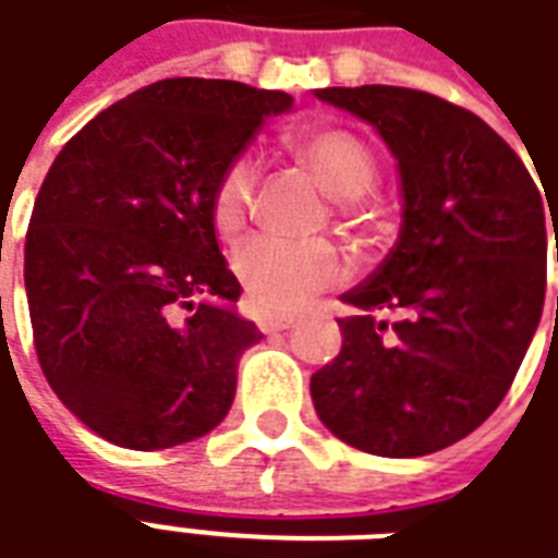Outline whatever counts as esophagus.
I'll list each match as a JSON object with an SVG mask.
<instances>
[{
	"mask_svg": "<svg viewBox=\"0 0 558 558\" xmlns=\"http://www.w3.org/2000/svg\"><path fill=\"white\" fill-rule=\"evenodd\" d=\"M294 324V315H264L258 318L260 333H279V330H288Z\"/></svg>",
	"mask_w": 558,
	"mask_h": 558,
	"instance_id": "1",
	"label": "esophagus"
}]
</instances>
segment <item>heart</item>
Returning <instances> with one entry per match:
<instances>
[{
	"instance_id": "obj_1",
	"label": "heart",
	"mask_w": 558,
	"mask_h": 558,
	"mask_svg": "<svg viewBox=\"0 0 558 558\" xmlns=\"http://www.w3.org/2000/svg\"><path fill=\"white\" fill-rule=\"evenodd\" d=\"M288 146L310 165L324 189L342 201L345 216L357 219L361 197L369 195L378 180L373 149L345 129H303L288 137ZM258 165L248 153L225 161L209 192V225L216 234L234 236L246 225ZM234 272L258 312H294L345 276V258L330 240L252 236L236 248Z\"/></svg>"
}]
</instances>
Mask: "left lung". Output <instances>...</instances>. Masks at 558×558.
<instances>
[{
  "label": "left lung",
  "instance_id": "1",
  "mask_svg": "<svg viewBox=\"0 0 558 558\" xmlns=\"http://www.w3.org/2000/svg\"><path fill=\"white\" fill-rule=\"evenodd\" d=\"M315 96L381 134L402 185L397 246L342 294L354 315L339 318L342 351L312 375L315 412L366 453H436L499 409L523 363L544 310L556 204L472 110L405 86ZM385 311L398 322L378 319Z\"/></svg>",
  "mask_w": 558,
  "mask_h": 558
}]
</instances>
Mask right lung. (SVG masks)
Segmentation results:
<instances>
[{
    "mask_svg": "<svg viewBox=\"0 0 558 558\" xmlns=\"http://www.w3.org/2000/svg\"><path fill=\"white\" fill-rule=\"evenodd\" d=\"M294 98L236 81L168 77L62 146L26 231V298L47 385L120 448L207 436L234 402L260 330L209 225V192Z\"/></svg>",
    "mask_w": 558,
    "mask_h": 558,
    "instance_id": "obj_1",
    "label": "right lung"
}]
</instances>
